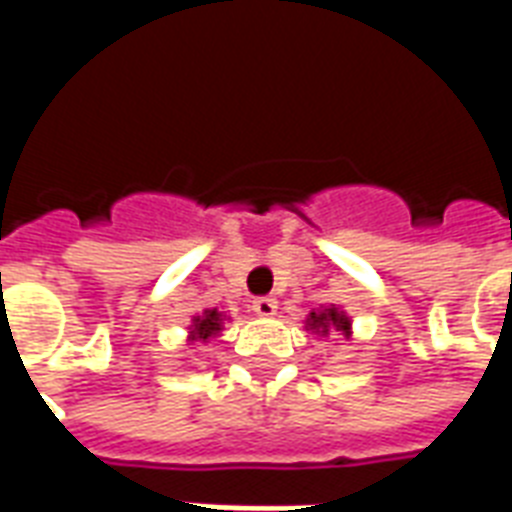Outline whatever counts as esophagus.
I'll use <instances>...</instances> for the list:
<instances>
[{
  "mask_svg": "<svg viewBox=\"0 0 512 512\" xmlns=\"http://www.w3.org/2000/svg\"><path fill=\"white\" fill-rule=\"evenodd\" d=\"M276 300L273 297H257V300H252V311L257 313V316H263V319H271V316H276Z\"/></svg>",
  "mask_w": 512,
  "mask_h": 512,
  "instance_id": "obj_1",
  "label": "esophagus"
}]
</instances>
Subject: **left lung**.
I'll use <instances>...</instances> for the list:
<instances>
[{"mask_svg":"<svg viewBox=\"0 0 512 512\" xmlns=\"http://www.w3.org/2000/svg\"><path fill=\"white\" fill-rule=\"evenodd\" d=\"M305 332H311V335H319V337H345L350 340L353 337V321L345 311L335 308V305H321V308H313L308 316H305Z\"/></svg>","mask_w":512,"mask_h":512,"instance_id":"obj_1","label":"left lung"}]
</instances>
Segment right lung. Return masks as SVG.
<instances>
[{
    "mask_svg": "<svg viewBox=\"0 0 512 512\" xmlns=\"http://www.w3.org/2000/svg\"><path fill=\"white\" fill-rule=\"evenodd\" d=\"M231 321V316L225 311H217V308H204L201 313H196L188 324V342H209L212 337H217L225 329V324Z\"/></svg>",
    "mask_w": 512,
    "mask_h": 512,
    "instance_id": "1",
    "label": "right lung"
}]
</instances>
